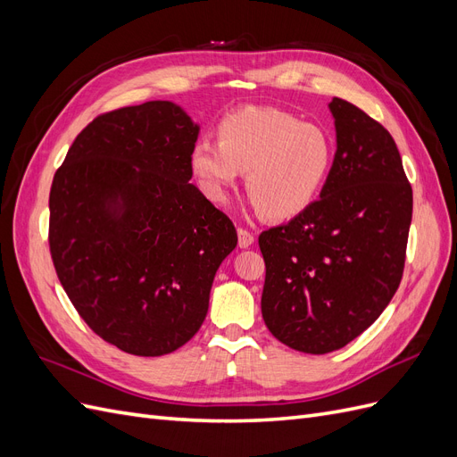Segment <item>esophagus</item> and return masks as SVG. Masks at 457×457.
Here are the masks:
<instances>
[{
    "label": "esophagus",
    "mask_w": 457,
    "mask_h": 457,
    "mask_svg": "<svg viewBox=\"0 0 457 457\" xmlns=\"http://www.w3.org/2000/svg\"><path fill=\"white\" fill-rule=\"evenodd\" d=\"M253 242H255L253 234H252L250 230H247V228L238 227V245H240V247H250Z\"/></svg>",
    "instance_id": "esophagus-1"
}]
</instances>
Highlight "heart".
Listing matches in <instances>:
<instances>
[{
  "label": "heart",
  "mask_w": 457,
  "mask_h": 457,
  "mask_svg": "<svg viewBox=\"0 0 457 457\" xmlns=\"http://www.w3.org/2000/svg\"><path fill=\"white\" fill-rule=\"evenodd\" d=\"M336 158L331 133L272 106H244L220 120L215 141L190 150L202 190L223 202L244 173L245 195L267 219L303 213L326 187Z\"/></svg>",
  "instance_id": "1"
}]
</instances>
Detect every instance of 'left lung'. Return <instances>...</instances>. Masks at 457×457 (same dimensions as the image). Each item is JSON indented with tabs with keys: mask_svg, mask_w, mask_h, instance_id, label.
<instances>
[{
	"mask_svg": "<svg viewBox=\"0 0 457 457\" xmlns=\"http://www.w3.org/2000/svg\"><path fill=\"white\" fill-rule=\"evenodd\" d=\"M337 150L320 198L259 234L261 312L270 334L309 354L337 351L389 305L403 280L411 187L391 133L334 96Z\"/></svg>",
	"mask_w": 457,
	"mask_h": 457,
	"instance_id": "1",
	"label": "left lung"
}]
</instances>
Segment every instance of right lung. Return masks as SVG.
<instances>
[{
    "label": "right lung",
    "mask_w": 457,
    "mask_h": 457,
    "mask_svg": "<svg viewBox=\"0 0 457 457\" xmlns=\"http://www.w3.org/2000/svg\"><path fill=\"white\" fill-rule=\"evenodd\" d=\"M200 128L170 101L96 116L49 192V252L78 314L106 343L162 356L195 337L232 220L190 185Z\"/></svg>",
    "instance_id": "obj_1"
}]
</instances>
